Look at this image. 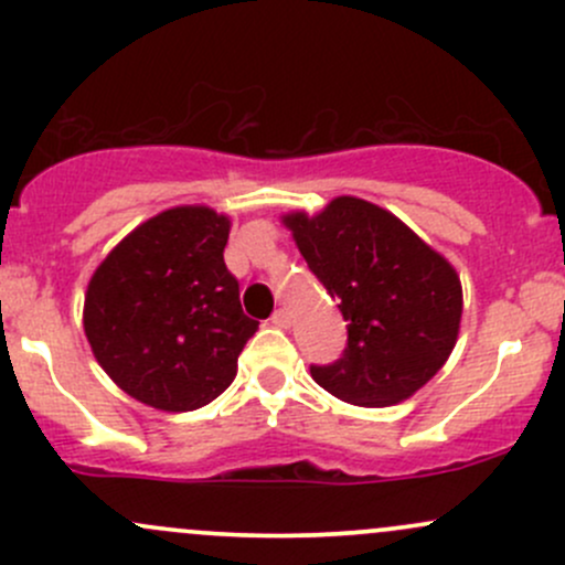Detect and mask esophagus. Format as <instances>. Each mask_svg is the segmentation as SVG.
<instances>
[{
    "instance_id": "34e87169",
    "label": "esophagus",
    "mask_w": 565,
    "mask_h": 565,
    "mask_svg": "<svg viewBox=\"0 0 565 565\" xmlns=\"http://www.w3.org/2000/svg\"><path fill=\"white\" fill-rule=\"evenodd\" d=\"M270 323H276V327H284V329H287L289 323H291L289 310H287V308H278V310H274V316H270Z\"/></svg>"
}]
</instances>
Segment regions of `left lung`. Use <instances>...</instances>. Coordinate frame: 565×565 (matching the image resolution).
<instances>
[{
  "instance_id": "left-lung-1",
  "label": "left lung",
  "mask_w": 565,
  "mask_h": 565,
  "mask_svg": "<svg viewBox=\"0 0 565 565\" xmlns=\"http://www.w3.org/2000/svg\"><path fill=\"white\" fill-rule=\"evenodd\" d=\"M310 274L348 321V345L310 366L323 391L355 406H391L449 359L462 319L459 276L398 217L340 196L321 215L284 217Z\"/></svg>"
}]
</instances>
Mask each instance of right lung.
<instances>
[{
  "instance_id": "1",
  "label": "right lung",
  "mask_w": 565,
  "mask_h": 565,
  "mask_svg": "<svg viewBox=\"0 0 565 565\" xmlns=\"http://www.w3.org/2000/svg\"><path fill=\"white\" fill-rule=\"evenodd\" d=\"M228 217L174 206L135 228L84 297V332L121 391L161 408L193 412L236 377L255 319L225 268Z\"/></svg>"
}]
</instances>
